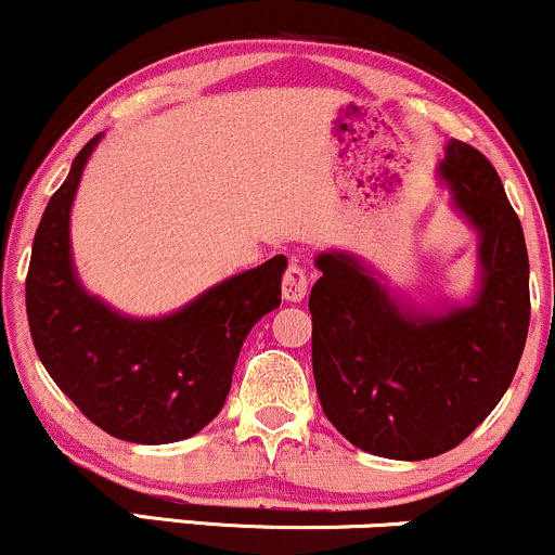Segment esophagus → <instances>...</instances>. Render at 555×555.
<instances>
[{
  "label": "esophagus",
  "instance_id": "obj_1",
  "mask_svg": "<svg viewBox=\"0 0 555 555\" xmlns=\"http://www.w3.org/2000/svg\"><path fill=\"white\" fill-rule=\"evenodd\" d=\"M282 292L286 302H299V299L308 295V273H305L302 266L289 263L282 279Z\"/></svg>",
  "mask_w": 555,
  "mask_h": 555
}]
</instances>
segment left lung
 Here are the masks:
<instances>
[{
	"mask_svg": "<svg viewBox=\"0 0 555 555\" xmlns=\"http://www.w3.org/2000/svg\"><path fill=\"white\" fill-rule=\"evenodd\" d=\"M480 234V292L441 315L410 313L349 253H321L310 292L318 399L367 454L430 460L460 446L499 404L530 328V260L499 171L462 140L438 167Z\"/></svg>",
	"mask_w": 555,
	"mask_h": 555,
	"instance_id": "8db88e82",
	"label": "left lung"
}]
</instances>
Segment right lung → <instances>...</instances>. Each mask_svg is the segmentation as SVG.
<instances>
[{
    "label": "right lung",
    "mask_w": 555,
    "mask_h": 555,
    "mask_svg": "<svg viewBox=\"0 0 555 555\" xmlns=\"http://www.w3.org/2000/svg\"><path fill=\"white\" fill-rule=\"evenodd\" d=\"M101 135L75 156L36 229L25 310L38 360L75 406L114 438L175 443L224 406L250 328L282 302L284 256L211 286L167 318L114 313L78 282L69 256V208Z\"/></svg>",
    "instance_id": "1"
}]
</instances>
